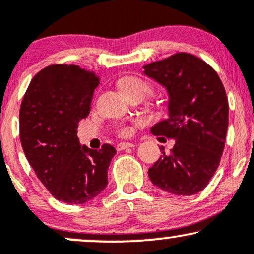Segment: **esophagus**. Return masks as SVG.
Returning <instances> with one entry per match:
<instances>
[{"mask_svg": "<svg viewBox=\"0 0 254 254\" xmlns=\"http://www.w3.org/2000/svg\"><path fill=\"white\" fill-rule=\"evenodd\" d=\"M132 147H135V144L133 143H118L117 145H116V149H117L118 151H121V150L127 149V148H132Z\"/></svg>", "mask_w": 254, "mask_h": 254, "instance_id": "1", "label": "esophagus"}]
</instances>
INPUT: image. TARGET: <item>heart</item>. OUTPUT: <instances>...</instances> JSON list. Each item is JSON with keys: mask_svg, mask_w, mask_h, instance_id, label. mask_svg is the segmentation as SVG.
<instances>
[{"mask_svg": "<svg viewBox=\"0 0 254 254\" xmlns=\"http://www.w3.org/2000/svg\"><path fill=\"white\" fill-rule=\"evenodd\" d=\"M119 88L122 89V92L124 93L127 97H132L136 94H143L145 95L150 94L151 93V86L147 81H144L143 78L138 76H125L119 81ZM137 124H139V122H137ZM133 132V127L132 125H123L117 130V133L119 137H130Z\"/></svg>", "mask_w": 254, "mask_h": 254, "instance_id": "obj_1", "label": "heart"}]
</instances>
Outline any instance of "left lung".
Masks as SVG:
<instances>
[{
	"mask_svg": "<svg viewBox=\"0 0 254 254\" xmlns=\"http://www.w3.org/2000/svg\"><path fill=\"white\" fill-rule=\"evenodd\" d=\"M143 68L170 94V117L151 131L176 139L171 153L160 149L148 170L151 183L176 196L196 194L211 180L226 144L229 105L222 81L211 65L186 52Z\"/></svg>",
	"mask_w": 254,
	"mask_h": 254,
	"instance_id": "1",
	"label": "left lung"
}]
</instances>
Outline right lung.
I'll list each match as a JSON object with an SVG mask.
<instances>
[{"label":"right lung","instance_id":"right-lung-1","mask_svg":"<svg viewBox=\"0 0 254 254\" xmlns=\"http://www.w3.org/2000/svg\"><path fill=\"white\" fill-rule=\"evenodd\" d=\"M100 77L74 64H51L32 78L19 113L20 141L38 179L56 199L83 204L107 185L113 145L81 148L77 125L89 115Z\"/></svg>","mask_w":254,"mask_h":254}]
</instances>
